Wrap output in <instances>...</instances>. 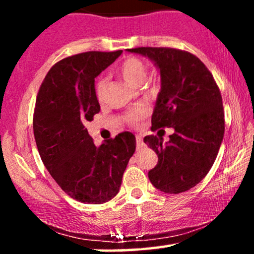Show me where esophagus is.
<instances>
[{
	"label": "esophagus",
	"mask_w": 254,
	"mask_h": 254,
	"mask_svg": "<svg viewBox=\"0 0 254 254\" xmlns=\"http://www.w3.org/2000/svg\"><path fill=\"white\" fill-rule=\"evenodd\" d=\"M136 143H137V148H141L143 145V141H142V136L137 135L136 136Z\"/></svg>",
	"instance_id": "34e87169"
}]
</instances>
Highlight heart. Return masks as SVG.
Masks as SVG:
<instances>
[{"label":"heart","instance_id":"heart-1","mask_svg":"<svg viewBox=\"0 0 254 254\" xmlns=\"http://www.w3.org/2000/svg\"><path fill=\"white\" fill-rule=\"evenodd\" d=\"M118 71L119 74H121V76L123 77L127 83L132 84V86H138V84L143 82L145 75H147V66H145L143 61H141L139 58L127 57V60H124L121 65H119ZM106 84V76L101 75V76L98 77L97 82H95V94H97V98L99 100H101V99L104 98ZM145 113H147V109L143 106H139L137 107V109L131 111L129 115L127 116V119L130 124H135L144 117Z\"/></svg>","mask_w":254,"mask_h":254}]
</instances>
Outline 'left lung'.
Wrapping results in <instances>:
<instances>
[{
	"mask_svg": "<svg viewBox=\"0 0 254 254\" xmlns=\"http://www.w3.org/2000/svg\"><path fill=\"white\" fill-rule=\"evenodd\" d=\"M150 58L161 75V90L151 116V130L173 127L161 136L144 137L159 161L149 171L150 183L165 193L196 186L210 171L224 133L222 97L214 76L199 58L172 48L127 49Z\"/></svg>",
	"mask_w": 254,
	"mask_h": 254,
	"instance_id": "left-lung-1",
	"label": "left lung"
}]
</instances>
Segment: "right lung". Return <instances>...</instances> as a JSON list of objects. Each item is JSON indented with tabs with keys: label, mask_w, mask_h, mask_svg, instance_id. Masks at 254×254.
<instances>
[{
	"label": "right lung",
	"mask_w": 254,
	"mask_h": 254,
	"mask_svg": "<svg viewBox=\"0 0 254 254\" xmlns=\"http://www.w3.org/2000/svg\"><path fill=\"white\" fill-rule=\"evenodd\" d=\"M122 52L88 51L63 58L46 74L37 95L33 132L39 155L60 188L81 203L112 199L136 149L129 131L97 147L84 127L100 111L94 78Z\"/></svg>",
	"instance_id": "add662e5"
}]
</instances>
